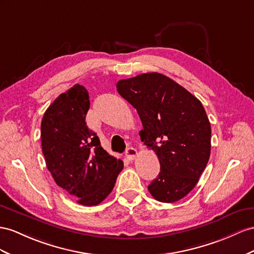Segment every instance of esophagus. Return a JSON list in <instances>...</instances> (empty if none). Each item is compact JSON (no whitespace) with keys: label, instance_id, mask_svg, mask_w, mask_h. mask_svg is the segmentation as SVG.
<instances>
[{"label":"esophagus","instance_id":"esophagus-1","mask_svg":"<svg viewBox=\"0 0 254 254\" xmlns=\"http://www.w3.org/2000/svg\"><path fill=\"white\" fill-rule=\"evenodd\" d=\"M136 155H137V150H136V149L133 147H128L126 150V157L129 161L134 160L136 158Z\"/></svg>","mask_w":254,"mask_h":254}]
</instances>
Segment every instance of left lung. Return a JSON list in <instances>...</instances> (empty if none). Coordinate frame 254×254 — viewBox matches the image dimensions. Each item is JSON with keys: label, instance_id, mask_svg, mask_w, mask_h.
Returning <instances> with one entry per match:
<instances>
[{"label": "left lung", "instance_id": "8db88e82", "mask_svg": "<svg viewBox=\"0 0 254 254\" xmlns=\"http://www.w3.org/2000/svg\"><path fill=\"white\" fill-rule=\"evenodd\" d=\"M119 94L136 108L144 144L157 153L158 177L148 186L162 203H174L198 183L210 157L211 127L198 99L160 73L117 82Z\"/></svg>", "mask_w": 254, "mask_h": 254}]
</instances>
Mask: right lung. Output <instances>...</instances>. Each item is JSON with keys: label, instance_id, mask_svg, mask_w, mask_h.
I'll use <instances>...</instances> for the list:
<instances>
[{"label": "right lung", "instance_id": "add662e5", "mask_svg": "<svg viewBox=\"0 0 254 254\" xmlns=\"http://www.w3.org/2000/svg\"><path fill=\"white\" fill-rule=\"evenodd\" d=\"M89 93L80 84L60 94L45 112L42 149L56 184L77 203L95 206L113 191L123 162L107 153L87 127Z\"/></svg>", "mask_w": 254, "mask_h": 254}]
</instances>
